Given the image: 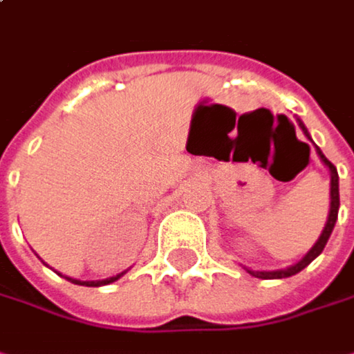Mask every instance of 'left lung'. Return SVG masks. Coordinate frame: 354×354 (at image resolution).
<instances>
[{"mask_svg": "<svg viewBox=\"0 0 354 354\" xmlns=\"http://www.w3.org/2000/svg\"><path fill=\"white\" fill-rule=\"evenodd\" d=\"M299 127L304 129V133H306V137L310 139V135H308V129L304 127V122L299 120ZM312 141V139H310ZM318 149V156L319 160L326 164V168L330 170V213H328V221H326V227H324V232H322V236H319V240L314 244V248L297 262V264H293V266H289V268H283V270H248L250 274H254V277H258V279H285V277H291V274H297L299 270H304L314 258H318L319 254H322V250L326 246V242H328V238H330V234H332V230H334V223H336V219H338V207H340V198H338V172H336V168H334V164L319 151Z\"/></svg>", "mask_w": 354, "mask_h": 354, "instance_id": "1", "label": "left lung"}]
</instances>
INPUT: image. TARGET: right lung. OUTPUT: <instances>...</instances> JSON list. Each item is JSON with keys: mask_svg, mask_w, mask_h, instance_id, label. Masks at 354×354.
<instances>
[{"mask_svg": "<svg viewBox=\"0 0 354 354\" xmlns=\"http://www.w3.org/2000/svg\"><path fill=\"white\" fill-rule=\"evenodd\" d=\"M122 277V272L120 274H116V277H110V279H104V281H75V279H69V277H65L67 281H71V283H75V285H86V287H100V285H108V283H114L116 279H120Z\"/></svg>", "mask_w": 354, "mask_h": 354, "instance_id": "add662e5", "label": "right lung"}]
</instances>
